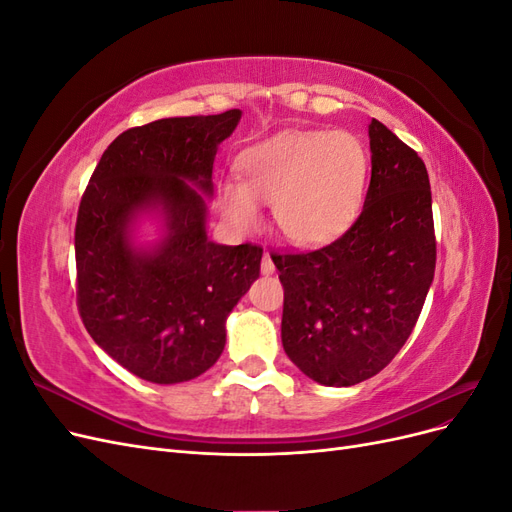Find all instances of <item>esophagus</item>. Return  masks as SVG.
Here are the masks:
<instances>
[{
	"label": "esophagus",
	"instance_id": "1",
	"mask_svg": "<svg viewBox=\"0 0 512 512\" xmlns=\"http://www.w3.org/2000/svg\"><path fill=\"white\" fill-rule=\"evenodd\" d=\"M260 271H262V275H273V273H275V265H273V260H271V256H269V254L262 256Z\"/></svg>",
	"mask_w": 512,
	"mask_h": 512
}]
</instances>
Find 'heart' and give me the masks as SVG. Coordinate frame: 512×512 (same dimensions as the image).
<instances>
[{"mask_svg":"<svg viewBox=\"0 0 512 512\" xmlns=\"http://www.w3.org/2000/svg\"><path fill=\"white\" fill-rule=\"evenodd\" d=\"M237 179L218 185L226 222L247 232L258 226V203L271 205L275 226L297 245H320L359 218L369 158L359 136L346 130L284 132L245 149Z\"/></svg>","mask_w":512,"mask_h":512,"instance_id":"heart-1","label":"heart"}]
</instances>
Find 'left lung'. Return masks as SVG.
Instances as JSON below:
<instances>
[{
    "label": "left lung",
    "mask_w": 512,
    "mask_h": 512,
    "mask_svg": "<svg viewBox=\"0 0 512 512\" xmlns=\"http://www.w3.org/2000/svg\"><path fill=\"white\" fill-rule=\"evenodd\" d=\"M371 181L356 222L312 252L271 254L284 286L282 344L307 378L352 386L406 344L436 271L425 162L369 123Z\"/></svg>",
    "instance_id": "8db88e82"
}]
</instances>
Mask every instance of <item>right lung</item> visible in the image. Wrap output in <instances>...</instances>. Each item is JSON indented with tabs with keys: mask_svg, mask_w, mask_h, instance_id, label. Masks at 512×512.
<instances>
[{
	"mask_svg": "<svg viewBox=\"0 0 512 512\" xmlns=\"http://www.w3.org/2000/svg\"><path fill=\"white\" fill-rule=\"evenodd\" d=\"M241 119L168 117L130 128L106 147L74 228L76 305L91 339L134 376L188 382L220 359L226 318L260 275L262 247L207 237L213 160ZM197 188L194 189L191 183ZM158 210L167 235L143 251L138 212Z\"/></svg>",
	"mask_w": 512,
	"mask_h": 512,
	"instance_id": "add662e5",
	"label": "right lung"
}]
</instances>
